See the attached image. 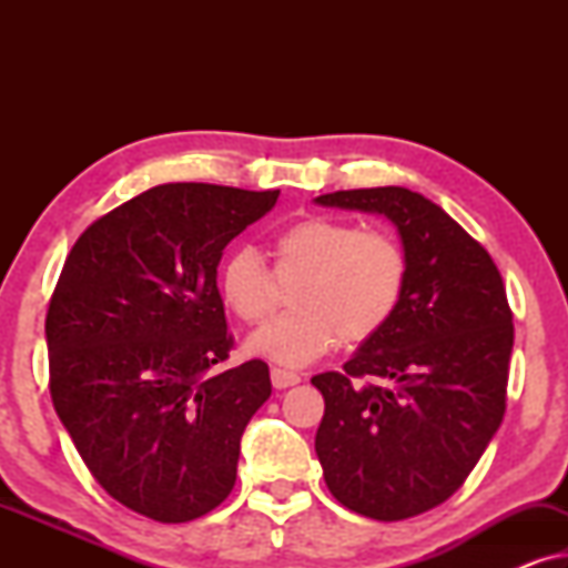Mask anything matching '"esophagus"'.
Returning <instances> with one entry per match:
<instances>
[{"label":"esophagus","instance_id":"obj_1","mask_svg":"<svg viewBox=\"0 0 568 568\" xmlns=\"http://www.w3.org/2000/svg\"><path fill=\"white\" fill-rule=\"evenodd\" d=\"M300 379H302V377L297 375V372H292V369H282V367L271 369V383H274L276 390H284V387L297 385Z\"/></svg>","mask_w":568,"mask_h":568}]
</instances>
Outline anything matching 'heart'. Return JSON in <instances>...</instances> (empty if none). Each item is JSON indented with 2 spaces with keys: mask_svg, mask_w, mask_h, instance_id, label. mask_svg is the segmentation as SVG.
<instances>
[{
  "mask_svg": "<svg viewBox=\"0 0 568 568\" xmlns=\"http://www.w3.org/2000/svg\"><path fill=\"white\" fill-rule=\"evenodd\" d=\"M271 271L251 247L232 251L216 274L224 307L258 325L278 305V285L292 284L290 315L247 341L253 354L282 367H305L333 346L377 338L398 313L408 286V253L385 230H362L341 216L310 214L268 240Z\"/></svg>",
  "mask_w": 568,
  "mask_h": 568,
  "instance_id": "heart-1",
  "label": "heart"
}]
</instances>
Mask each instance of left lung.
Returning <instances> with one entry per match:
<instances>
[{"instance_id":"8db88e82","label":"left lung","mask_w":568,"mask_h":568,"mask_svg":"<svg viewBox=\"0 0 568 568\" xmlns=\"http://www.w3.org/2000/svg\"><path fill=\"white\" fill-rule=\"evenodd\" d=\"M315 201L385 214L410 266L390 325L344 369L313 377L325 486L356 515L416 517L465 484L507 410V290L486 247L422 193L385 185Z\"/></svg>"}]
</instances>
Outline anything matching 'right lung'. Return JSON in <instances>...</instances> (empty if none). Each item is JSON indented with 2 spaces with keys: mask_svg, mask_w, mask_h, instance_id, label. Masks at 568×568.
I'll use <instances>...</instances> for the list:
<instances>
[{
  "mask_svg": "<svg viewBox=\"0 0 568 568\" xmlns=\"http://www.w3.org/2000/svg\"><path fill=\"white\" fill-rule=\"evenodd\" d=\"M278 191L165 183L90 224L45 313L49 387L92 478L136 515L191 523L227 499L268 364L230 359L222 251Z\"/></svg>",
  "mask_w": 568,
  "mask_h": 568,
  "instance_id": "obj_1",
  "label": "right lung"
}]
</instances>
